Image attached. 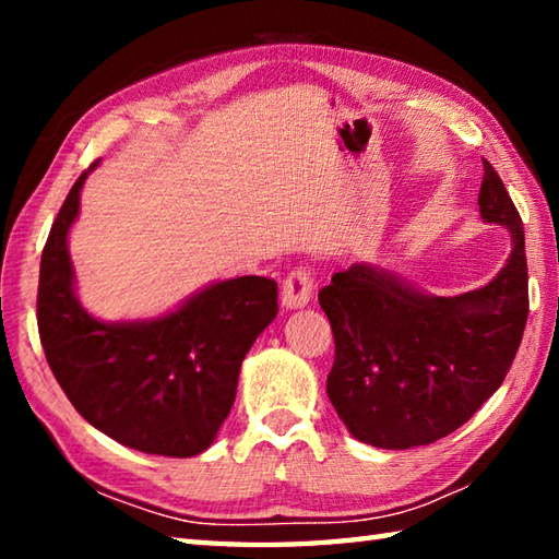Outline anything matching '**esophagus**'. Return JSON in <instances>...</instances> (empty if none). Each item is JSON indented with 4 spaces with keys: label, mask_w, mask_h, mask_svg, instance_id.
<instances>
[{
    "label": "esophagus",
    "mask_w": 559,
    "mask_h": 559,
    "mask_svg": "<svg viewBox=\"0 0 559 559\" xmlns=\"http://www.w3.org/2000/svg\"><path fill=\"white\" fill-rule=\"evenodd\" d=\"M283 306L286 308H302L308 306L310 296H313V271L308 266H296L281 286Z\"/></svg>",
    "instance_id": "34e87169"
}]
</instances>
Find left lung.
<instances>
[{
    "label": "left lung",
    "mask_w": 559,
    "mask_h": 559,
    "mask_svg": "<svg viewBox=\"0 0 559 559\" xmlns=\"http://www.w3.org/2000/svg\"><path fill=\"white\" fill-rule=\"evenodd\" d=\"M478 206L513 234L488 286L431 298L370 266L337 271L318 300L335 337L328 396L355 439L412 449L449 437L503 384L527 323L523 219L484 159Z\"/></svg>",
    "instance_id": "obj_1"
}]
</instances>
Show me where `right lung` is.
Returning <instances> with one entry per match:
<instances>
[{
	"instance_id": "right-lung-1",
	"label": "right lung",
	"mask_w": 559,
	"mask_h": 559,
	"mask_svg": "<svg viewBox=\"0 0 559 559\" xmlns=\"http://www.w3.org/2000/svg\"><path fill=\"white\" fill-rule=\"evenodd\" d=\"M96 165L75 179L41 251L36 323L46 362L75 412L122 447L197 456L231 412L246 353L278 313V283L222 281L153 323L91 318L73 296L66 234Z\"/></svg>"
}]
</instances>
